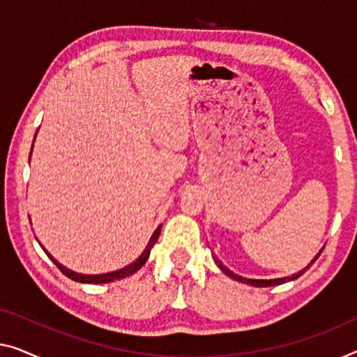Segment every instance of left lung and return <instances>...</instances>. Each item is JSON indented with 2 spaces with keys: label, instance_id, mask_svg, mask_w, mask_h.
<instances>
[{
  "label": "left lung",
  "instance_id": "left-lung-1",
  "mask_svg": "<svg viewBox=\"0 0 357 357\" xmlns=\"http://www.w3.org/2000/svg\"><path fill=\"white\" fill-rule=\"evenodd\" d=\"M324 250V248H322ZM322 250L321 252H319L316 257H314V259H312V261L306 266L305 269H301L300 273L298 274H294V275H290V278H282V279H269V280H266V279H247V278H242V275H237V274H234L231 269H227L225 264H222L220 259H218L216 257H215V263L218 264V268H220L222 273H225L226 275H229L231 279H234V280H237V282H243V284H248V285H253V287H273V285H280V284H285V282H290V280H295V279H298L300 278V275L305 273V271L310 268V266L316 261V259L319 258V255L322 253Z\"/></svg>",
  "mask_w": 357,
  "mask_h": 357
}]
</instances>
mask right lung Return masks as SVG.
<instances>
[{
  "instance_id": "obj_1",
  "label": "right lung",
  "mask_w": 357,
  "mask_h": 357,
  "mask_svg": "<svg viewBox=\"0 0 357 357\" xmlns=\"http://www.w3.org/2000/svg\"><path fill=\"white\" fill-rule=\"evenodd\" d=\"M31 149H33V146H31ZM31 155V153H30ZM160 231H162V226H158L157 229H155V232L152 234V237H151V241H149V243H147V247H146V250L144 252L141 253V257L136 259V261H132L131 264H128V266H125V268H121V269H119V271H114V273H107V274H79V273H75V271H72V269H68V268H66V266H62L61 263H57L54 258L51 257L50 253L46 252V248L41 245V248L45 250L46 252V255L47 257L51 258V261L54 263L57 268H59L61 271H62V274L63 275H67L68 279H72V280H75V282H82V284H107V282H114V280H119V279H123V278H128V275H131V274H135L137 269H141L142 266L146 264V261H147V258H149V255H151V250H152V247L155 245V242L158 241V236H160Z\"/></svg>"
}]
</instances>
